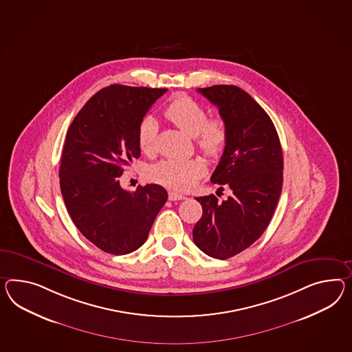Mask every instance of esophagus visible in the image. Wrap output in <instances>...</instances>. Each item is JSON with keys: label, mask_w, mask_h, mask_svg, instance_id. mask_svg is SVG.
Returning a JSON list of instances; mask_svg holds the SVG:
<instances>
[{"label": "esophagus", "mask_w": 352, "mask_h": 352, "mask_svg": "<svg viewBox=\"0 0 352 352\" xmlns=\"http://www.w3.org/2000/svg\"><path fill=\"white\" fill-rule=\"evenodd\" d=\"M168 199L170 200H182V199H185V195L179 194V192H175V191H170L168 192Z\"/></svg>", "instance_id": "34e87169"}]
</instances>
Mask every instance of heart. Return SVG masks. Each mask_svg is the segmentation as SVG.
<instances>
[{"mask_svg":"<svg viewBox=\"0 0 352 352\" xmlns=\"http://www.w3.org/2000/svg\"><path fill=\"white\" fill-rule=\"evenodd\" d=\"M164 118L186 135L197 139L199 149L208 157H216L225 149L227 143V126L221 118H208L203 106L188 96H179L164 109ZM157 122L146 116L138 126V144L144 154L155 151ZM206 168L198 160H164L151 168V179L171 189L192 188L204 175Z\"/></svg>","mask_w":352,"mask_h":352,"instance_id":"1","label":"heart"}]
</instances>
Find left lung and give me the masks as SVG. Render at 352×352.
Instances as JSON below:
<instances>
[{
	"instance_id": "obj_1",
	"label": "left lung",
	"mask_w": 352,
	"mask_h": 352,
	"mask_svg": "<svg viewBox=\"0 0 352 352\" xmlns=\"http://www.w3.org/2000/svg\"><path fill=\"white\" fill-rule=\"evenodd\" d=\"M216 104L227 126V143L210 181L232 195L195 198L203 208L194 243L209 256L225 261L255 243L271 222L283 182L280 138L268 113L236 85L199 88Z\"/></svg>"
}]
</instances>
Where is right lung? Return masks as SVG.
<instances>
[{"label":"right lung","instance_id":"right-lung-1","mask_svg":"<svg viewBox=\"0 0 352 352\" xmlns=\"http://www.w3.org/2000/svg\"><path fill=\"white\" fill-rule=\"evenodd\" d=\"M166 91L112 84L82 106L66 134L58 172L63 201L74 225L104 252L139 249L168 198L161 185L130 192L118 180L140 157V121Z\"/></svg>","mask_w":352,"mask_h":352}]
</instances>
